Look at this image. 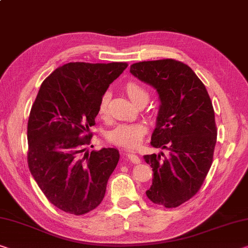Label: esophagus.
Returning <instances> with one entry per match:
<instances>
[{"label": "esophagus", "mask_w": 248, "mask_h": 248, "mask_svg": "<svg viewBox=\"0 0 248 248\" xmlns=\"http://www.w3.org/2000/svg\"><path fill=\"white\" fill-rule=\"evenodd\" d=\"M125 156H127L128 158V160L130 161L131 163H133V164H138V163H140V158L137 155H135V153H132V152H127L125 153Z\"/></svg>", "instance_id": "1"}]
</instances>
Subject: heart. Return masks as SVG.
Instances as JSON below:
<instances>
[{
    "mask_svg": "<svg viewBox=\"0 0 248 248\" xmlns=\"http://www.w3.org/2000/svg\"><path fill=\"white\" fill-rule=\"evenodd\" d=\"M124 88L132 103L136 105L141 100H148V92L139 82L130 80L125 82ZM109 97V93H105L101 96L99 104H98V115L99 116H105L107 113ZM145 132H147V125L143 123L119 124L108 131L106 137L109 142L116 145H121L124 148H135L142 141Z\"/></svg>",
    "mask_w": 248,
    "mask_h": 248,
    "instance_id": "obj_1",
    "label": "heart"
}]
</instances>
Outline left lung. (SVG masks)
I'll return each mask as SVG.
<instances>
[{
    "label": "left lung",
    "instance_id": "8db88e82",
    "mask_svg": "<svg viewBox=\"0 0 248 248\" xmlns=\"http://www.w3.org/2000/svg\"><path fill=\"white\" fill-rule=\"evenodd\" d=\"M130 73L158 93L151 145L169 151L168 156L143 155L153 171L145 194L155 204L176 207L198 193L212 166L217 136L213 105L203 82L182 62H140L130 66Z\"/></svg>",
    "mask_w": 248,
    "mask_h": 248
}]
</instances>
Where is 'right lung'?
Listing matches in <instances>:
<instances>
[{
    "label": "right lung",
    "mask_w": 248,
    "mask_h": 248,
    "mask_svg": "<svg viewBox=\"0 0 248 248\" xmlns=\"http://www.w3.org/2000/svg\"><path fill=\"white\" fill-rule=\"evenodd\" d=\"M127 62H68L43 81L27 124V162L47 200L66 213L82 215L103 201L119 151H86L98 104Z\"/></svg>",
    "instance_id": "add662e5"
}]
</instances>
